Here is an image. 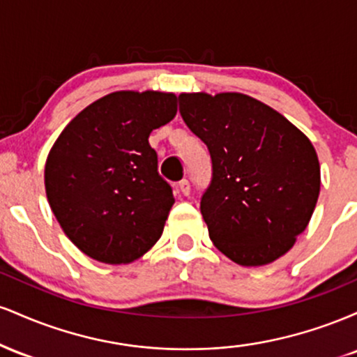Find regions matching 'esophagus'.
Returning a JSON list of instances; mask_svg holds the SVG:
<instances>
[{
	"label": "esophagus",
	"mask_w": 357,
	"mask_h": 357,
	"mask_svg": "<svg viewBox=\"0 0 357 357\" xmlns=\"http://www.w3.org/2000/svg\"><path fill=\"white\" fill-rule=\"evenodd\" d=\"M178 188H179V191H181V195H184V196H188L191 192V184L188 179H181L178 184Z\"/></svg>",
	"instance_id": "34e87169"
}]
</instances>
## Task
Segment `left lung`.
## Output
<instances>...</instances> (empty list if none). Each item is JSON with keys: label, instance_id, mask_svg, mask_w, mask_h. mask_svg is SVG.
<instances>
[{"label": "left lung", "instance_id": "left-lung-1", "mask_svg": "<svg viewBox=\"0 0 357 357\" xmlns=\"http://www.w3.org/2000/svg\"><path fill=\"white\" fill-rule=\"evenodd\" d=\"M179 112L211 155L199 210L215 247L243 267L285 255L309 225L321 191L312 142L245 93H181Z\"/></svg>", "mask_w": 357, "mask_h": 357}]
</instances>
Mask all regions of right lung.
Returning <instances> with one entry per match:
<instances>
[{
  "label": "right lung",
  "mask_w": 357,
  "mask_h": 357,
  "mask_svg": "<svg viewBox=\"0 0 357 357\" xmlns=\"http://www.w3.org/2000/svg\"><path fill=\"white\" fill-rule=\"evenodd\" d=\"M174 93L121 90L61 130L45 165V190L61 230L102 264H130L161 238L174 204L149 134L173 121Z\"/></svg>",
  "instance_id": "1"
}]
</instances>
